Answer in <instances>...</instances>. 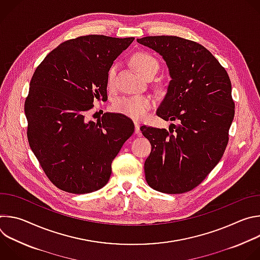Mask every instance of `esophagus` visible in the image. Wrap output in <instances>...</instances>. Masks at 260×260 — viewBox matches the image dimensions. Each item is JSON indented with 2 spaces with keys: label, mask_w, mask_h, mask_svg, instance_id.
I'll return each mask as SVG.
<instances>
[{
  "label": "esophagus",
  "mask_w": 260,
  "mask_h": 260,
  "mask_svg": "<svg viewBox=\"0 0 260 260\" xmlns=\"http://www.w3.org/2000/svg\"><path fill=\"white\" fill-rule=\"evenodd\" d=\"M135 133L137 135H141V129H140V123L138 121H135Z\"/></svg>",
  "instance_id": "esophagus-1"
}]
</instances>
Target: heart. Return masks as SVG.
Instances as JSON below:
<instances>
[{
    "label": "heart",
    "instance_id": "obj_1",
    "mask_svg": "<svg viewBox=\"0 0 260 260\" xmlns=\"http://www.w3.org/2000/svg\"><path fill=\"white\" fill-rule=\"evenodd\" d=\"M133 63L137 71L147 78L150 75H155L158 70V61L149 53L138 52L133 56ZM116 66H112L108 72L107 83L109 87H112L115 82ZM153 106V101L148 95H134L123 96L117 99L113 103V108L118 113L128 116L134 119H141L146 112Z\"/></svg>",
    "mask_w": 260,
    "mask_h": 260
}]
</instances>
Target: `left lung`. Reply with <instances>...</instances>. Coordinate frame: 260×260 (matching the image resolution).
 I'll use <instances>...</instances> for the list:
<instances>
[{"label": "left lung", "instance_id": "obj_1", "mask_svg": "<svg viewBox=\"0 0 260 260\" xmlns=\"http://www.w3.org/2000/svg\"><path fill=\"white\" fill-rule=\"evenodd\" d=\"M166 60L172 80L157 109L169 131L142 125L151 144L145 178L157 191L179 194L200 185L223 156L235 116L232 83L225 69L203 45L177 36L137 39Z\"/></svg>", "mask_w": 260, "mask_h": 260}]
</instances>
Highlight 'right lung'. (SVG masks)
Instances as JSON below:
<instances>
[{
    "mask_svg": "<svg viewBox=\"0 0 260 260\" xmlns=\"http://www.w3.org/2000/svg\"><path fill=\"white\" fill-rule=\"evenodd\" d=\"M134 40L81 36L62 42L35 70L24 102L27 140L47 178L63 191L104 187L112 160L134 133L132 119L120 113L84 120L95 99H108V72Z\"/></svg>",
    "mask_w": 260,
    "mask_h": 260,
    "instance_id": "obj_1",
    "label": "right lung"
}]
</instances>
